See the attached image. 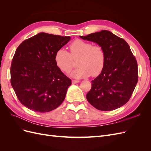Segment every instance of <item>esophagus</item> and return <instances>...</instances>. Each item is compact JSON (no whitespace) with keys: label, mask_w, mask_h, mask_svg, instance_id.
<instances>
[{"label":"esophagus","mask_w":151,"mask_h":151,"mask_svg":"<svg viewBox=\"0 0 151 151\" xmlns=\"http://www.w3.org/2000/svg\"><path fill=\"white\" fill-rule=\"evenodd\" d=\"M80 83L79 81H76V80H72V84H77V83Z\"/></svg>","instance_id":"obj_1"}]
</instances>
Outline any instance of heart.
I'll return each instance as SVG.
<instances>
[{
	"label": "heart",
	"mask_w": 151,
	"mask_h": 151,
	"mask_svg": "<svg viewBox=\"0 0 151 151\" xmlns=\"http://www.w3.org/2000/svg\"><path fill=\"white\" fill-rule=\"evenodd\" d=\"M69 48L70 53L63 48L58 49L55 53V61L62 71L69 72L74 65L73 59H78L77 63L79 67L70 73L71 77L82 79L91 75L97 76L101 72L106 60L102 47L77 39L70 45Z\"/></svg>",
	"instance_id": "b5f03b06"
}]
</instances>
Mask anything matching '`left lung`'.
I'll return each instance as SVG.
<instances>
[{
    "label": "left lung",
    "mask_w": 151,
    "mask_h": 151,
    "mask_svg": "<svg viewBox=\"0 0 151 151\" xmlns=\"http://www.w3.org/2000/svg\"><path fill=\"white\" fill-rule=\"evenodd\" d=\"M79 36L102 47L106 56L101 74L91 81L92 88L86 95L88 101L101 111H111L123 106L138 81L137 63L129 45L106 30Z\"/></svg>",
    "instance_id": "8db88e82"
}]
</instances>
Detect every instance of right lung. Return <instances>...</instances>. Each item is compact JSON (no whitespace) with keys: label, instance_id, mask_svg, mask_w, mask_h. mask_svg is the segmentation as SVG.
Masks as SVG:
<instances>
[{"label":"right lung","instance_id":"1","mask_svg":"<svg viewBox=\"0 0 151 151\" xmlns=\"http://www.w3.org/2000/svg\"><path fill=\"white\" fill-rule=\"evenodd\" d=\"M70 40V36L40 33L17 47L11 83L19 101L31 110L48 112L64 100L72 82L57 67L55 55Z\"/></svg>","mask_w":151,"mask_h":151}]
</instances>
